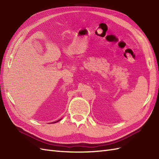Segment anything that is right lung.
I'll list each match as a JSON object with an SVG mask.
<instances>
[{
    "instance_id": "add662e5",
    "label": "right lung",
    "mask_w": 159,
    "mask_h": 159,
    "mask_svg": "<svg viewBox=\"0 0 159 159\" xmlns=\"http://www.w3.org/2000/svg\"><path fill=\"white\" fill-rule=\"evenodd\" d=\"M60 120H61V119H59V121H60ZM55 121V122H54V123H57V122H58V121Z\"/></svg>"
}]
</instances>
